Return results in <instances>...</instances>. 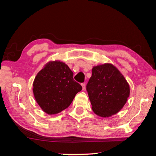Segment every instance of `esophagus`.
Returning a JSON list of instances; mask_svg holds the SVG:
<instances>
[{
  "instance_id": "obj_1",
  "label": "esophagus",
  "mask_w": 156,
  "mask_h": 156,
  "mask_svg": "<svg viewBox=\"0 0 156 156\" xmlns=\"http://www.w3.org/2000/svg\"><path fill=\"white\" fill-rule=\"evenodd\" d=\"M81 85H82V87H83V90H84V89H85V84H84V83H82Z\"/></svg>"
}]
</instances>
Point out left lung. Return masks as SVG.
Returning <instances> with one entry per match:
<instances>
[{
  "label": "left lung",
  "instance_id": "left-lung-1",
  "mask_svg": "<svg viewBox=\"0 0 156 156\" xmlns=\"http://www.w3.org/2000/svg\"><path fill=\"white\" fill-rule=\"evenodd\" d=\"M92 110L102 118L117 113L130 94L129 85L120 71L110 63L95 66L87 84Z\"/></svg>",
  "mask_w": 156,
  "mask_h": 156
}]
</instances>
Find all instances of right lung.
I'll return each mask as SVG.
<instances>
[{
    "mask_svg": "<svg viewBox=\"0 0 156 156\" xmlns=\"http://www.w3.org/2000/svg\"><path fill=\"white\" fill-rule=\"evenodd\" d=\"M73 73L65 63L49 61L37 73L33 83L36 101L44 112L56 114L69 106L82 86L73 78Z\"/></svg>",
    "mask_w": 156,
    "mask_h": 156,
    "instance_id": "obj_1",
    "label": "right lung"
}]
</instances>
